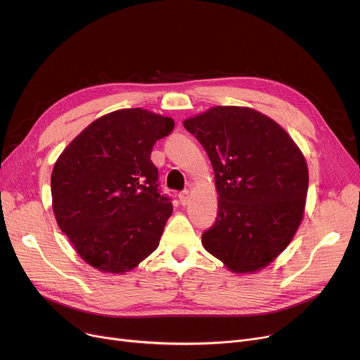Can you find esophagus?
<instances>
[{
	"label": "esophagus",
	"instance_id": "obj_1",
	"mask_svg": "<svg viewBox=\"0 0 360 360\" xmlns=\"http://www.w3.org/2000/svg\"><path fill=\"white\" fill-rule=\"evenodd\" d=\"M190 200H191V194H190V191H188V190H184L182 193H179V201H181V204H182V205H186L188 202H190Z\"/></svg>",
	"mask_w": 360,
	"mask_h": 360
}]
</instances>
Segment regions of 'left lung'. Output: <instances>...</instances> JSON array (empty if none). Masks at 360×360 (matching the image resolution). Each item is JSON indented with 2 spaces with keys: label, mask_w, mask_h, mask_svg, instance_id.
<instances>
[{
  "label": "left lung",
  "mask_w": 360,
  "mask_h": 360,
  "mask_svg": "<svg viewBox=\"0 0 360 360\" xmlns=\"http://www.w3.org/2000/svg\"><path fill=\"white\" fill-rule=\"evenodd\" d=\"M214 169L219 212L204 248L235 273L257 271L296 233L308 193V166L288 132L262 113L216 106L184 121Z\"/></svg>",
  "instance_id": "left-lung-1"
}]
</instances>
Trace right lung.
Returning a JSON list of instances; mask_svg holds the SVG:
<instances>
[{
    "mask_svg": "<svg viewBox=\"0 0 360 360\" xmlns=\"http://www.w3.org/2000/svg\"><path fill=\"white\" fill-rule=\"evenodd\" d=\"M174 120L141 108L91 122L56 160L52 209L63 233L91 267L129 271L159 247L170 198L162 194L150 155Z\"/></svg>",
    "mask_w": 360,
    "mask_h": 360,
    "instance_id": "obj_1",
    "label": "right lung"
}]
</instances>
